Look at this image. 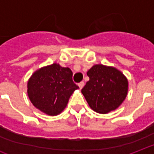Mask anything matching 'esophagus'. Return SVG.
I'll list each match as a JSON object with an SVG mask.
<instances>
[{"instance_id":"34e87169","label":"esophagus","mask_w":154,"mask_h":154,"mask_svg":"<svg viewBox=\"0 0 154 154\" xmlns=\"http://www.w3.org/2000/svg\"><path fill=\"white\" fill-rule=\"evenodd\" d=\"M84 85H85V83H84V82H80L79 84H78V86H79V88L82 90V88L84 87Z\"/></svg>"}]
</instances>
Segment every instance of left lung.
<instances>
[{"label": "left lung", "mask_w": 154, "mask_h": 154, "mask_svg": "<svg viewBox=\"0 0 154 154\" xmlns=\"http://www.w3.org/2000/svg\"><path fill=\"white\" fill-rule=\"evenodd\" d=\"M89 82L82 90L90 108L100 114L116 110L126 98L128 82L114 67L95 64L87 72Z\"/></svg>", "instance_id": "obj_1"}]
</instances>
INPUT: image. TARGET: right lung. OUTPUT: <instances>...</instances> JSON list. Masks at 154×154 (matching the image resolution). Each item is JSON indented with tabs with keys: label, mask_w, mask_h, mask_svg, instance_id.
Segmentation results:
<instances>
[{
	"label": "right lung",
	"mask_w": 154,
	"mask_h": 154,
	"mask_svg": "<svg viewBox=\"0 0 154 154\" xmlns=\"http://www.w3.org/2000/svg\"><path fill=\"white\" fill-rule=\"evenodd\" d=\"M79 89L72 82L69 68L52 64L38 69L30 77L27 94L36 108L48 116H57L66 107L69 99Z\"/></svg>",
	"instance_id": "right-lung-1"
}]
</instances>
